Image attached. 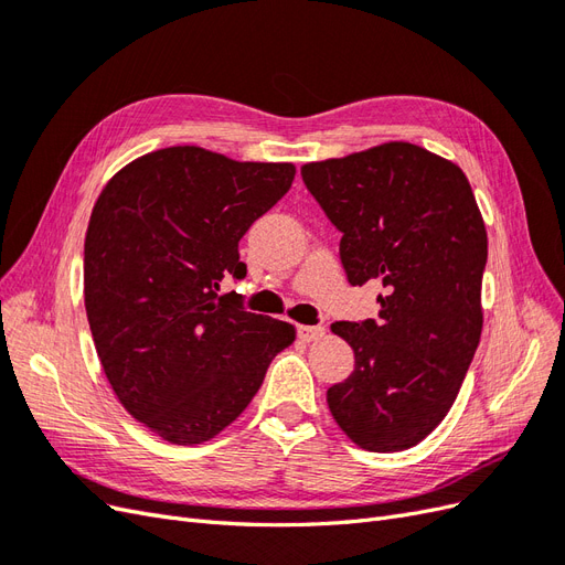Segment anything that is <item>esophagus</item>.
Instances as JSON below:
<instances>
[{
  "instance_id": "1",
  "label": "esophagus",
  "mask_w": 565,
  "mask_h": 565,
  "mask_svg": "<svg viewBox=\"0 0 565 565\" xmlns=\"http://www.w3.org/2000/svg\"><path fill=\"white\" fill-rule=\"evenodd\" d=\"M324 334V328H320V324H299L297 328V337L301 341H316Z\"/></svg>"
}]
</instances>
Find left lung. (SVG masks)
I'll use <instances>...</instances> for the list:
<instances>
[{
    "label": "left lung",
    "mask_w": 565,
    "mask_h": 565,
    "mask_svg": "<svg viewBox=\"0 0 565 565\" xmlns=\"http://www.w3.org/2000/svg\"><path fill=\"white\" fill-rule=\"evenodd\" d=\"M341 233L355 287L382 285L380 318L339 320L355 365L328 388L330 413L355 446L398 452L448 415L481 341L488 235L461 169L405 141L301 167Z\"/></svg>",
    "instance_id": "left-lung-1"
}]
</instances>
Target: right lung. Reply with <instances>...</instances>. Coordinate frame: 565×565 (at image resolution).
Returning <instances> with one entry per match:
<instances>
[{
    "label": "right lung",
    "mask_w": 565,
    "mask_h": 565,
    "mask_svg": "<svg viewBox=\"0 0 565 565\" xmlns=\"http://www.w3.org/2000/svg\"><path fill=\"white\" fill-rule=\"evenodd\" d=\"M295 181L289 162H235L174 146L129 162L98 195L84 241L96 353L131 417L177 446L214 438L259 391L289 322L241 295L237 243Z\"/></svg>",
    "instance_id": "right-lung-1"
}]
</instances>
